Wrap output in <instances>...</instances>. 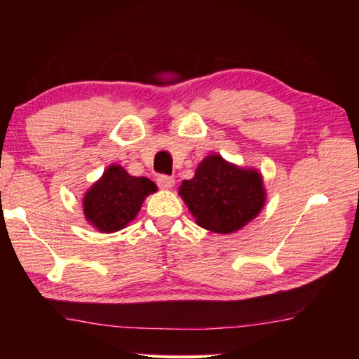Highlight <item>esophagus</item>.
<instances>
[{
	"mask_svg": "<svg viewBox=\"0 0 359 359\" xmlns=\"http://www.w3.org/2000/svg\"><path fill=\"white\" fill-rule=\"evenodd\" d=\"M156 184L158 187L163 188V190H171L175 184V180L172 177H169V175H158Z\"/></svg>",
	"mask_w": 359,
	"mask_h": 359,
	"instance_id": "obj_1",
	"label": "esophagus"
}]
</instances>
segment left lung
Listing matches in <instances>:
<instances>
[{
    "label": "left lung",
    "instance_id": "obj_1",
    "mask_svg": "<svg viewBox=\"0 0 359 359\" xmlns=\"http://www.w3.org/2000/svg\"><path fill=\"white\" fill-rule=\"evenodd\" d=\"M194 222L218 234L236 233L258 217L266 203L263 175L210 154L199 163L190 180L179 187Z\"/></svg>",
    "mask_w": 359,
    "mask_h": 359
}]
</instances>
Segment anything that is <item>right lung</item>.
<instances>
[{"label": "right lung", "instance_id": "right-lung-1", "mask_svg": "<svg viewBox=\"0 0 359 359\" xmlns=\"http://www.w3.org/2000/svg\"><path fill=\"white\" fill-rule=\"evenodd\" d=\"M156 190L150 179L135 177L120 165H111L85 191L83 217L100 233H115L135 220L145 198Z\"/></svg>", "mask_w": 359, "mask_h": 359}]
</instances>
